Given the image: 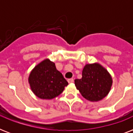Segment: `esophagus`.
<instances>
[{
  "mask_svg": "<svg viewBox=\"0 0 133 133\" xmlns=\"http://www.w3.org/2000/svg\"><path fill=\"white\" fill-rule=\"evenodd\" d=\"M68 83H73V82H74V79H69L68 80Z\"/></svg>",
  "mask_w": 133,
  "mask_h": 133,
  "instance_id": "esophagus-1",
  "label": "esophagus"
}]
</instances>
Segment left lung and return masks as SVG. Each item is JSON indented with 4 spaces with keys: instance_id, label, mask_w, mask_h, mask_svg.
Instances as JSON below:
<instances>
[{
    "instance_id": "1",
    "label": "left lung",
    "mask_w": 133,
    "mask_h": 133,
    "mask_svg": "<svg viewBox=\"0 0 133 133\" xmlns=\"http://www.w3.org/2000/svg\"><path fill=\"white\" fill-rule=\"evenodd\" d=\"M111 76L99 63L85 65L82 71V78L75 79V84L85 99L98 101L103 99L110 90Z\"/></svg>"
}]
</instances>
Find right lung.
<instances>
[{"label":"right lung","mask_w":133,"mask_h":133,"mask_svg":"<svg viewBox=\"0 0 133 133\" xmlns=\"http://www.w3.org/2000/svg\"><path fill=\"white\" fill-rule=\"evenodd\" d=\"M28 80L32 92L42 99L55 98L68 85L62 74L56 70L55 63L49 59L37 65L30 73Z\"/></svg>","instance_id":"add662e5"}]
</instances>
